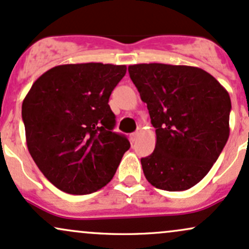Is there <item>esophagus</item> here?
I'll return each mask as SVG.
<instances>
[{"instance_id": "1", "label": "esophagus", "mask_w": 249, "mask_h": 249, "mask_svg": "<svg viewBox=\"0 0 249 249\" xmlns=\"http://www.w3.org/2000/svg\"><path fill=\"white\" fill-rule=\"evenodd\" d=\"M140 133H141V128H138V129H136V132L130 134V140H132V141H135V140L138 139Z\"/></svg>"}]
</instances>
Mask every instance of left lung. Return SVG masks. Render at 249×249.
Masks as SVG:
<instances>
[{
    "label": "left lung",
    "instance_id": "8db88e82",
    "mask_svg": "<svg viewBox=\"0 0 249 249\" xmlns=\"http://www.w3.org/2000/svg\"><path fill=\"white\" fill-rule=\"evenodd\" d=\"M155 128V149L141 159L148 182L180 192L199 183L230 136L231 97L215 77L191 66L128 67Z\"/></svg>",
    "mask_w": 249,
    "mask_h": 249
}]
</instances>
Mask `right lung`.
<instances>
[{
	"label": "right lung",
	"instance_id": "obj_1",
	"mask_svg": "<svg viewBox=\"0 0 249 249\" xmlns=\"http://www.w3.org/2000/svg\"><path fill=\"white\" fill-rule=\"evenodd\" d=\"M127 67L62 64L33 83L22 103L28 150L50 182L74 195L90 194L113 178L130 143L113 132L108 101Z\"/></svg>",
	"mask_w": 249,
	"mask_h": 249
}]
</instances>
